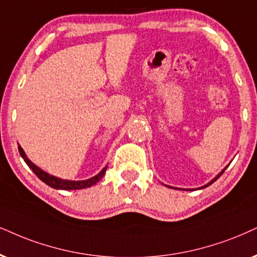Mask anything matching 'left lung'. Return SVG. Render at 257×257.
<instances>
[{
	"mask_svg": "<svg viewBox=\"0 0 257 257\" xmlns=\"http://www.w3.org/2000/svg\"><path fill=\"white\" fill-rule=\"evenodd\" d=\"M224 171H225V168H224V170H223V171H222V172H220V173H219V174H218V175H217V177H216V178H215V179H213V180H212V181H211V183H209V184H207V185H206V186H209V185H211V184H212V183H215V181H216V180H217V179H218V178H219V177H220V175H222V174H223V173H224ZM206 186H204V187H206Z\"/></svg>",
	"mask_w": 257,
	"mask_h": 257,
	"instance_id": "obj_1",
	"label": "left lung"
}]
</instances>
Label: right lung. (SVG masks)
Returning a JSON list of instances; mask_svg holds the SVG:
<instances>
[{"label":"right lung","instance_id":"add662e5","mask_svg":"<svg viewBox=\"0 0 257 257\" xmlns=\"http://www.w3.org/2000/svg\"><path fill=\"white\" fill-rule=\"evenodd\" d=\"M19 152H20V155L22 157V159L25 160L26 164L28 165V167L34 172L35 175H37L39 179H40L41 181H44L45 184H47L48 186L57 188V190H82V188L91 187L92 185L98 183V181L100 180V178H103V175L105 174V171H106V167H104L102 171L99 172L98 174L95 175V177H92L91 179H87V180H82V181L64 180V179H60V178L53 177V175L48 174L45 171H42L41 168L35 166L33 162H32L27 158V155H26L24 149H22L20 146H19Z\"/></svg>","mask_w":257,"mask_h":257}]
</instances>
